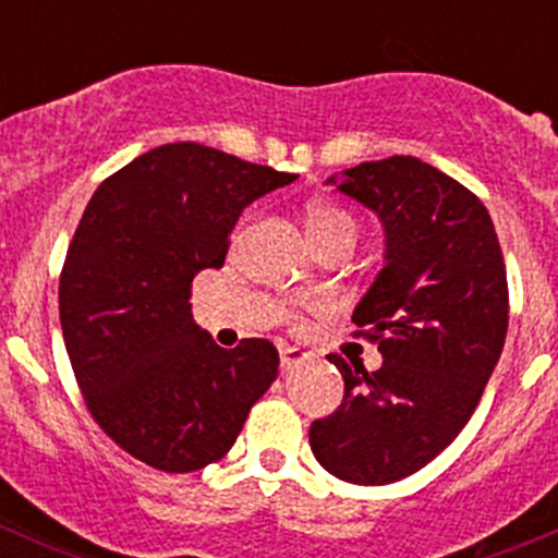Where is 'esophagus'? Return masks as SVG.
Returning <instances> with one entry per match:
<instances>
[{"label":"esophagus","instance_id":"obj_1","mask_svg":"<svg viewBox=\"0 0 558 558\" xmlns=\"http://www.w3.org/2000/svg\"><path fill=\"white\" fill-rule=\"evenodd\" d=\"M313 353L305 351V348H296V345H286L283 351H280V367L283 369H294L300 367V364L311 362Z\"/></svg>","mask_w":558,"mask_h":558}]
</instances>
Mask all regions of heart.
Returning <instances> with one entry per match:
<instances>
[{"label":"heart","instance_id":"obj_1","mask_svg":"<svg viewBox=\"0 0 558 558\" xmlns=\"http://www.w3.org/2000/svg\"><path fill=\"white\" fill-rule=\"evenodd\" d=\"M305 218L315 247L340 238H356V221L351 218V213H345L337 205H329V202H315V205L307 207Z\"/></svg>","mask_w":558,"mask_h":558}]
</instances>
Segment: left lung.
<instances>
[{"mask_svg":"<svg viewBox=\"0 0 558 558\" xmlns=\"http://www.w3.org/2000/svg\"><path fill=\"white\" fill-rule=\"evenodd\" d=\"M378 213L386 264L353 311L384 367H348L345 397L313 421L318 464L356 486L402 481L456 440L508 335V272L494 221L459 180L415 156L364 161L329 178Z\"/></svg>","mask_w":558,"mask_h":558,"instance_id":"8db88e82","label":"left lung"}]
</instances>
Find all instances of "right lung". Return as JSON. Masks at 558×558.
<instances>
[{
	"mask_svg": "<svg viewBox=\"0 0 558 558\" xmlns=\"http://www.w3.org/2000/svg\"><path fill=\"white\" fill-rule=\"evenodd\" d=\"M294 180L170 143L102 180L86 205L59 280L64 345L94 421L154 470L223 459L278 375L272 342L216 345L189 300L194 275L223 267L240 213Z\"/></svg>",
	"mask_w": 558,
	"mask_h": 558,
	"instance_id": "1",
	"label": "right lung"
}]
</instances>
